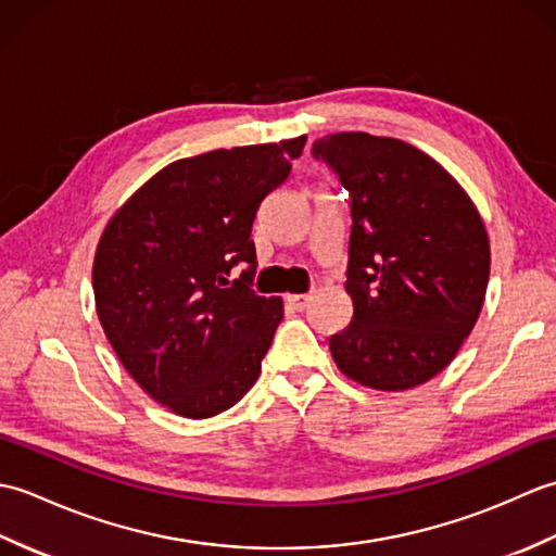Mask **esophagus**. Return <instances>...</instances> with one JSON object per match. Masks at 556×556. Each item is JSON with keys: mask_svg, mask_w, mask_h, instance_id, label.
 <instances>
[{"mask_svg": "<svg viewBox=\"0 0 556 556\" xmlns=\"http://www.w3.org/2000/svg\"><path fill=\"white\" fill-rule=\"evenodd\" d=\"M311 293H299V296H287V303L291 305V308L293 311H305V308H308V303H311Z\"/></svg>", "mask_w": 556, "mask_h": 556, "instance_id": "34e87169", "label": "esophagus"}]
</instances>
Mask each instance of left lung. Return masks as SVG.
I'll list each match as a JSON object with an SVG mask.
<instances>
[{
    "instance_id": "obj_1",
    "label": "left lung",
    "mask_w": 556,
    "mask_h": 556,
    "mask_svg": "<svg viewBox=\"0 0 556 556\" xmlns=\"http://www.w3.org/2000/svg\"><path fill=\"white\" fill-rule=\"evenodd\" d=\"M313 157L351 198V325L329 337L339 370L410 389L454 361L490 279V241L464 188L425 152L363 131L325 136Z\"/></svg>"
}]
</instances>
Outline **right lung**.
<instances>
[{
  "instance_id": "right-lung-1",
  "label": "right lung",
  "mask_w": 556,
  "mask_h": 556,
  "mask_svg": "<svg viewBox=\"0 0 556 556\" xmlns=\"http://www.w3.org/2000/svg\"><path fill=\"white\" fill-rule=\"evenodd\" d=\"M303 146L305 136L174 162L102 233L92 289L104 334L128 375L184 418L217 416L257 380L285 311L251 289V231ZM236 264L247 269L229 280Z\"/></svg>"
}]
</instances>
